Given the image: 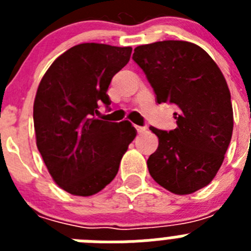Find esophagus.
Instances as JSON below:
<instances>
[{"mask_svg": "<svg viewBox=\"0 0 251 251\" xmlns=\"http://www.w3.org/2000/svg\"><path fill=\"white\" fill-rule=\"evenodd\" d=\"M136 129L138 132V134H142V133L146 132V127H141V126H136Z\"/></svg>", "mask_w": 251, "mask_h": 251, "instance_id": "obj_1", "label": "esophagus"}]
</instances>
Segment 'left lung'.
Instances as JSON below:
<instances>
[{"mask_svg":"<svg viewBox=\"0 0 251 251\" xmlns=\"http://www.w3.org/2000/svg\"><path fill=\"white\" fill-rule=\"evenodd\" d=\"M133 60L145 72L157 103L177 106L176 129L151 127L158 148L147 161L150 175L176 195L205 187L223 165L234 127L223 73L203 49L188 41L137 46Z\"/></svg>","mask_w":251,"mask_h":251,"instance_id":"1","label":"left lung"}]
</instances>
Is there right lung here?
Instances as JSON below:
<instances>
[{"instance_id": "right-lung-1", "label": "right lung", "mask_w": 251, "mask_h": 251, "mask_svg": "<svg viewBox=\"0 0 251 251\" xmlns=\"http://www.w3.org/2000/svg\"><path fill=\"white\" fill-rule=\"evenodd\" d=\"M132 48L86 43L51 64L34 103L36 146L56 185L76 196L101 191L118 174L137 134L128 121L97 118L112 77L127 65Z\"/></svg>"}]
</instances>
